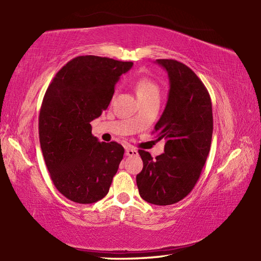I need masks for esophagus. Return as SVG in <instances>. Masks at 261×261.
Wrapping results in <instances>:
<instances>
[{"label": "esophagus", "mask_w": 261, "mask_h": 261, "mask_svg": "<svg viewBox=\"0 0 261 261\" xmlns=\"http://www.w3.org/2000/svg\"><path fill=\"white\" fill-rule=\"evenodd\" d=\"M125 154H126V156H129V157H134V156H137V154H138V150L134 147H127L125 149Z\"/></svg>", "instance_id": "obj_1"}]
</instances>
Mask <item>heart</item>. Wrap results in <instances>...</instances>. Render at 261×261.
<instances>
[{"mask_svg":"<svg viewBox=\"0 0 261 261\" xmlns=\"http://www.w3.org/2000/svg\"><path fill=\"white\" fill-rule=\"evenodd\" d=\"M135 90L140 101H145L152 97H159L160 88L154 81L149 77H140L135 82Z\"/></svg>","mask_w":261,"mask_h":261,"instance_id":"1","label":"heart"}]
</instances>
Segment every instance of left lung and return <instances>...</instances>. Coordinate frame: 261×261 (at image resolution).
I'll return each instance as SVG.
<instances>
[{"label":"left lung","mask_w":261,"mask_h":261,"mask_svg":"<svg viewBox=\"0 0 261 261\" xmlns=\"http://www.w3.org/2000/svg\"><path fill=\"white\" fill-rule=\"evenodd\" d=\"M169 77L168 101L154 125L165 152L152 158L139 150L143 168L137 175L140 196L154 205L181 201L197 182L210 152L213 134L212 102L206 87L185 64L157 59Z\"/></svg>","instance_id":"1"}]
</instances>
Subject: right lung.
Listing matches in <instances>:
<instances>
[{
  "label": "right lung",
  "instance_id": "right-lung-1",
  "mask_svg": "<svg viewBox=\"0 0 261 261\" xmlns=\"http://www.w3.org/2000/svg\"><path fill=\"white\" fill-rule=\"evenodd\" d=\"M134 63L79 56L49 84L39 114V139L55 187L70 201L91 204L109 193L123 158L120 143L99 142L91 121L107 110L114 86Z\"/></svg>",
  "mask_w": 261,
  "mask_h": 261
}]
</instances>
